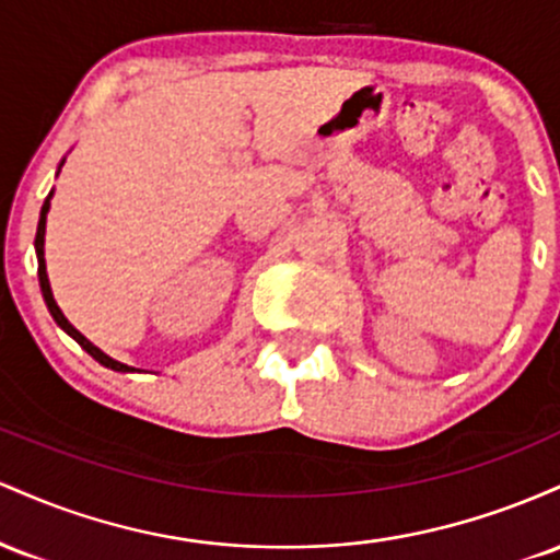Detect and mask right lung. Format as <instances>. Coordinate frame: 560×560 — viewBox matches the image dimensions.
Masks as SVG:
<instances>
[{
  "label": "right lung",
  "instance_id": "1",
  "mask_svg": "<svg viewBox=\"0 0 560 560\" xmlns=\"http://www.w3.org/2000/svg\"><path fill=\"white\" fill-rule=\"evenodd\" d=\"M62 165H66V158L60 160V168H62ZM60 168H57V173H60ZM52 195H55V191H49V197L44 199V205H42V215H38L36 242H34V247H36V260H38V287H42L44 302H47V307H49V313H52L55 324L60 326V329L66 331L68 337H73L75 342H79V345L83 347V350H86L89 355L94 358L96 363H102V365H105V369H113V371H118V374H131V371H137V369H131V365H126V363H118V361H113V358H110V355H105V352H102L100 347L89 342V339L83 337V334H81L79 329H75V326L70 324V320H68L66 316H62L60 305H57V302H55L52 287H49V276H47V260H44V234H47V213H49V205H52Z\"/></svg>",
  "mask_w": 560,
  "mask_h": 560
}]
</instances>
